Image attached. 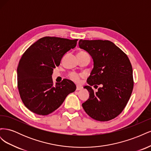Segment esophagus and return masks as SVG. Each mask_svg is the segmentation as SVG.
<instances>
[{
    "mask_svg": "<svg viewBox=\"0 0 151 151\" xmlns=\"http://www.w3.org/2000/svg\"><path fill=\"white\" fill-rule=\"evenodd\" d=\"M81 89H82V88H81V86H77L76 91H79V90H81Z\"/></svg>",
    "mask_w": 151,
    "mask_h": 151,
    "instance_id": "1",
    "label": "esophagus"
}]
</instances>
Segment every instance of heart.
Returning <instances> with one entry per match:
<instances>
[{"label":"heart","mask_w":151,"mask_h":151,"mask_svg":"<svg viewBox=\"0 0 151 151\" xmlns=\"http://www.w3.org/2000/svg\"><path fill=\"white\" fill-rule=\"evenodd\" d=\"M86 53V52L81 51V52H79L78 53ZM80 77H81V76L79 74H77V73H74V72L70 73L69 75V77L70 78V79H72L73 81L76 82V83H78V82L79 81Z\"/></svg>","instance_id":"b5f03b06"}]
</instances>
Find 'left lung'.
Segmentation results:
<instances>
[{"label": "left lung", "mask_w": 151, "mask_h": 151, "mask_svg": "<svg viewBox=\"0 0 151 151\" xmlns=\"http://www.w3.org/2000/svg\"><path fill=\"white\" fill-rule=\"evenodd\" d=\"M79 46L92 57L94 67L84 88L89 98L83 103L84 111L93 119L106 122L122 112L134 88L133 70L129 58L108 40H80ZM100 88L94 93L91 88Z\"/></svg>", "instance_id": "obj_1"}]
</instances>
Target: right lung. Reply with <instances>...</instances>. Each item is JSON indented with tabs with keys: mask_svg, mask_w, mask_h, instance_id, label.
Masks as SVG:
<instances>
[{
	"mask_svg": "<svg viewBox=\"0 0 151 151\" xmlns=\"http://www.w3.org/2000/svg\"><path fill=\"white\" fill-rule=\"evenodd\" d=\"M77 40L45 36L22 55L17 69V88L22 103L31 111L47 115L76 91V85L68 79L53 85L52 75L64 54L76 47Z\"/></svg>",
	"mask_w": 151,
	"mask_h": 151,
	"instance_id": "right-lung-1",
	"label": "right lung"
}]
</instances>
